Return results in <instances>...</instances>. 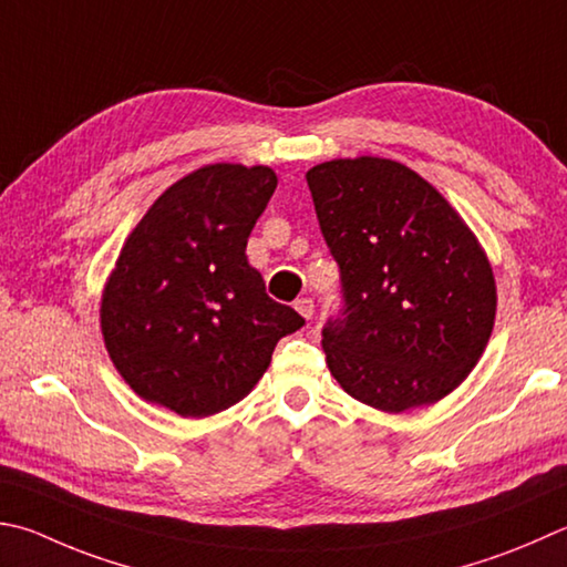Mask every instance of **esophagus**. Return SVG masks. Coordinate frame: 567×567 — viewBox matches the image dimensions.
<instances>
[{"mask_svg": "<svg viewBox=\"0 0 567 567\" xmlns=\"http://www.w3.org/2000/svg\"><path fill=\"white\" fill-rule=\"evenodd\" d=\"M295 310L300 312L305 319H310L312 312H315V302L310 300V297H300V300L295 302Z\"/></svg>", "mask_w": 567, "mask_h": 567, "instance_id": "obj_1", "label": "esophagus"}]
</instances>
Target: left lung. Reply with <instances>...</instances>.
Wrapping results in <instances>:
<instances>
[{
    "label": "left lung",
    "instance_id": "1",
    "mask_svg": "<svg viewBox=\"0 0 567 567\" xmlns=\"http://www.w3.org/2000/svg\"><path fill=\"white\" fill-rule=\"evenodd\" d=\"M307 185L344 292L342 317L322 329L329 372L386 414L436 404L478 364L496 322L478 238L404 163L324 161Z\"/></svg>",
    "mask_w": 567,
    "mask_h": 567
}]
</instances>
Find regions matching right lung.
<instances>
[{
  "label": "right lung",
  "mask_w": 567,
  "mask_h": 567,
  "mask_svg": "<svg viewBox=\"0 0 567 567\" xmlns=\"http://www.w3.org/2000/svg\"><path fill=\"white\" fill-rule=\"evenodd\" d=\"M275 188L267 166L210 163L163 190L131 230L101 295V334L141 399L185 419L218 414L305 324L267 297L245 255Z\"/></svg>",
  "instance_id": "1"
}]
</instances>
